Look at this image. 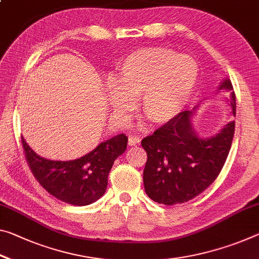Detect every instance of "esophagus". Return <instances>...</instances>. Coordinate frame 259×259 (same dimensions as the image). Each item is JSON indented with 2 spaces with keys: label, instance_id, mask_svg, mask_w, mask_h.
I'll return each mask as SVG.
<instances>
[{
  "label": "esophagus",
  "instance_id": "34e87169",
  "mask_svg": "<svg viewBox=\"0 0 259 259\" xmlns=\"http://www.w3.org/2000/svg\"><path fill=\"white\" fill-rule=\"evenodd\" d=\"M128 143H129L130 146H135V145H137V144H139V143H141V138L135 137V136H130Z\"/></svg>",
  "mask_w": 259,
  "mask_h": 259
}]
</instances>
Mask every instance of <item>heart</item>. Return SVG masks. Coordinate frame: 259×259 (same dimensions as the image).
<instances>
[{"label": "heart", "mask_w": 259, "mask_h": 259, "mask_svg": "<svg viewBox=\"0 0 259 259\" xmlns=\"http://www.w3.org/2000/svg\"><path fill=\"white\" fill-rule=\"evenodd\" d=\"M198 65L190 56L165 47L138 49L123 61L110 101L117 118L125 120L142 96V113L155 124L178 116L195 91Z\"/></svg>", "instance_id": "b5f03b06"}]
</instances>
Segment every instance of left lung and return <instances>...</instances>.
<instances>
[{"label": "left lung", "mask_w": 259, "mask_h": 259, "mask_svg": "<svg viewBox=\"0 0 259 259\" xmlns=\"http://www.w3.org/2000/svg\"><path fill=\"white\" fill-rule=\"evenodd\" d=\"M219 90L229 92L227 104L235 116L236 98L231 80L224 79ZM195 109L181 112L142 141L147 153L143 174L145 192L159 204H181L202 194L218 178L228 157L235 121L214 136L202 138L192 123Z\"/></svg>", "instance_id": "1"}]
</instances>
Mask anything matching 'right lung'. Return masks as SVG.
I'll use <instances>...</instances> for the list:
<instances>
[{"instance_id":"1","label":"right lung","mask_w":259,"mask_h":259,"mask_svg":"<svg viewBox=\"0 0 259 259\" xmlns=\"http://www.w3.org/2000/svg\"><path fill=\"white\" fill-rule=\"evenodd\" d=\"M26 161L42 188L64 203L84 206L104 196L108 174L117 157L126 150L128 137L120 134L100 143L79 159L56 161L40 157L22 137Z\"/></svg>"}]
</instances>
